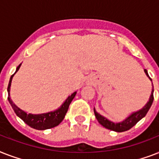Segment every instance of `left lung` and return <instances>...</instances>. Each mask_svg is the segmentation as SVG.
Segmentation results:
<instances>
[{"mask_svg":"<svg viewBox=\"0 0 159 159\" xmlns=\"http://www.w3.org/2000/svg\"><path fill=\"white\" fill-rule=\"evenodd\" d=\"M144 72H145L146 76L150 79V81L152 82V79H151L149 76H148V71L146 69H144ZM153 89H152V92H151L150 97H149V100L148 102L146 103V105L143 106V108L139 110V111H135V112H133L132 114H130L128 117H126L123 121L121 122H118V123H115L113 121L109 120L108 119L104 117L102 115H100L96 109L94 108V113L95 116H96V118L98 120L101 125H102L103 127L108 129H111V130L116 131V132H124V131L129 130V129H131L133 126H134L136 124L138 123L139 121L141 119H143L144 116H146V114L148 113V110L150 109L151 106L153 104Z\"/></svg>","mask_w":159,"mask_h":159,"instance_id":"8db88e82","label":"left lung"}]
</instances>
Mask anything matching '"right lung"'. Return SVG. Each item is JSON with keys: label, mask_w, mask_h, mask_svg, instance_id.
I'll return each mask as SVG.
<instances>
[{"label": "right lung", "mask_w": 159, "mask_h": 159, "mask_svg": "<svg viewBox=\"0 0 159 159\" xmlns=\"http://www.w3.org/2000/svg\"><path fill=\"white\" fill-rule=\"evenodd\" d=\"M20 66L21 63L16 67V72L10 78L8 88H7L8 101L11 106H12V108H13L15 113L16 114V116L20 117L26 125L30 126L31 128L35 129H38V130H44V129L53 128L55 126L58 125L62 122V120L64 119L65 115L67 113L68 107H69V105L71 104V102H72V101L75 97L76 94H77V92H73L71 96L67 97V99L65 100V102L62 103V106H60L59 108H57V110H55V111H50V112H48V113L38 114V115L27 114L26 112L22 111L20 108H19L18 106L12 102V100L11 99V95H10L12 78H13L14 75L18 72V70L20 69Z\"/></svg>", "instance_id": "obj_1"}]
</instances>
